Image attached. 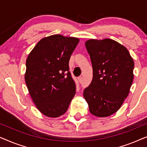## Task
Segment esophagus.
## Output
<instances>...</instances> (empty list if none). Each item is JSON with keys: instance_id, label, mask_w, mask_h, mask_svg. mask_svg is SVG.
<instances>
[{"instance_id": "esophagus-1", "label": "esophagus", "mask_w": 147, "mask_h": 147, "mask_svg": "<svg viewBox=\"0 0 147 147\" xmlns=\"http://www.w3.org/2000/svg\"><path fill=\"white\" fill-rule=\"evenodd\" d=\"M78 81H79L80 82H82V76H79V77L78 78Z\"/></svg>"}]
</instances>
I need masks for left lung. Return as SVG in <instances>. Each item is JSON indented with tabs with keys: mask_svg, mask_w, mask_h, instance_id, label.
Listing matches in <instances>:
<instances>
[{
	"mask_svg": "<svg viewBox=\"0 0 147 147\" xmlns=\"http://www.w3.org/2000/svg\"><path fill=\"white\" fill-rule=\"evenodd\" d=\"M84 44L92 66V80L84 90V99L92 115L109 117L129 95L134 61L127 49L113 39H89Z\"/></svg>",
	"mask_w": 147,
	"mask_h": 147,
	"instance_id": "left-lung-1",
	"label": "left lung"
}]
</instances>
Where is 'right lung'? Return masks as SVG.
<instances>
[{"instance_id":"obj_1","label":"right lung","mask_w":147,"mask_h":147,"mask_svg":"<svg viewBox=\"0 0 147 147\" xmlns=\"http://www.w3.org/2000/svg\"><path fill=\"white\" fill-rule=\"evenodd\" d=\"M79 38L53 34L42 38L29 53L24 79L33 102L47 117L67 112L76 93L69 63Z\"/></svg>"}]
</instances>
